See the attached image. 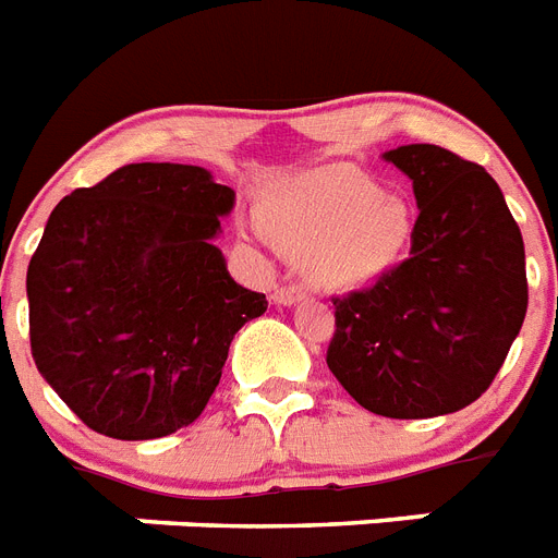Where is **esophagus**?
Here are the masks:
<instances>
[{"label":"esophagus","instance_id":"esophagus-1","mask_svg":"<svg viewBox=\"0 0 558 558\" xmlns=\"http://www.w3.org/2000/svg\"><path fill=\"white\" fill-rule=\"evenodd\" d=\"M307 299V288H302V284H284V288H279L274 293V302L276 305H296V302H305Z\"/></svg>","mask_w":558,"mask_h":558}]
</instances>
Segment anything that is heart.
<instances>
[{
	"label": "heart",
	"instance_id": "1",
	"mask_svg": "<svg viewBox=\"0 0 558 558\" xmlns=\"http://www.w3.org/2000/svg\"><path fill=\"white\" fill-rule=\"evenodd\" d=\"M274 228L316 282L351 288L379 276L408 239V207L353 170L333 168L279 193Z\"/></svg>",
	"mask_w": 558,
	"mask_h": 558
}]
</instances>
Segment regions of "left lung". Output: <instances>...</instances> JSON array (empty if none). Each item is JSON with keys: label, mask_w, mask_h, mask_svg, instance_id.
I'll return each instance as SVG.
<instances>
[{"label": "left lung", "mask_w": 558, "mask_h": 558, "mask_svg": "<svg viewBox=\"0 0 558 558\" xmlns=\"http://www.w3.org/2000/svg\"><path fill=\"white\" fill-rule=\"evenodd\" d=\"M413 182L411 253L336 296L328 367L365 411L456 413L490 388L527 313L524 242L482 165L439 145L385 154Z\"/></svg>", "instance_id": "obj_1"}]
</instances>
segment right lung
Masks as SVG:
<instances>
[{"instance_id":"obj_1","label":"right lung","mask_w":558,"mask_h":558,"mask_svg":"<svg viewBox=\"0 0 558 558\" xmlns=\"http://www.w3.org/2000/svg\"><path fill=\"white\" fill-rule=\"evenodd\" d=\"M236 193L196 165H124L64 196L27 265L31 353L96 434L159 439L205 411L236 330L268 311L230 279Z\"/></svg>"}]
</instances>
